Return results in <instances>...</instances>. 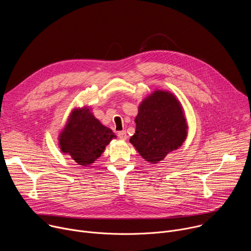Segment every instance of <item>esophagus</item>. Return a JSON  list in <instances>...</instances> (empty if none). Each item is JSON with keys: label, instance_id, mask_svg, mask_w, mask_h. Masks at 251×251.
Listing matches in <instances>:
<instances>
[{"label": "esophagus", "instance_id": "34e87169", "mask_svg": "<svg viewBox=\"0 0 251 251\" xmlns=\"http://www.w3.org/2000/svg\"><path fill=\"white\" fill-rule=\"evenodd\" d=\"M117 136L120 138V139H122V140H126L127 139V134H126V131H119L118 133H117Z\"/></svg>", "mask_w": 251, "mask_h": 251}]
</instances>
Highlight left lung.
Returning <instances> with one entry per match:
<instances>
[{"label": "left lung", "instance_id": "left-lung-1", "mask_svg": "<svg viewBox=\"0 0 251 251\" xmlns=\"http://www.w3.org/2000/svg\"><path fill=\"white\" fill-rule=\"evenodd\" d=\"M136 132L130 142L146 161L156 164L181 147L187 137L182 106L167 91L157 90L139 106Z\"/></svg>", "mask_w": 251, "mask_h": 251}]
</instances>
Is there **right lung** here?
Segmentation results:
<instances>
[{"label": "right lung", "instance_id": "add662e5", "mask_svg": "<svg viewBox=\"0 0 251 251\" xmlns=\"http://www.w3.org/2000/svg\"><path fill=\"white\" fill-rule=\"evenodd\" d=\"M113 138L112 130L103 126L89 109H75L59 135V146L78 165L87 166L101 156Z\"/></svg>", "mask_w": 251, "mask_h": 251}]
</instances>
